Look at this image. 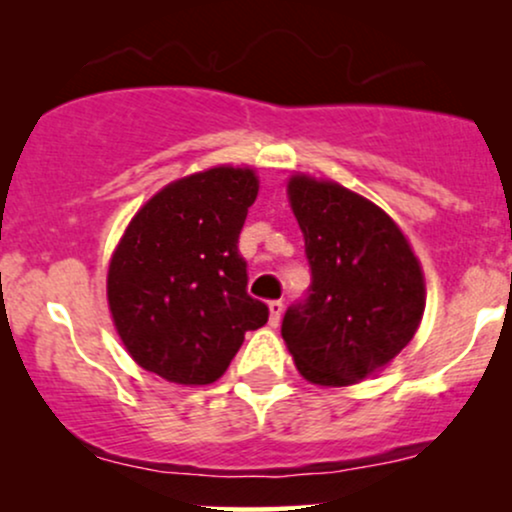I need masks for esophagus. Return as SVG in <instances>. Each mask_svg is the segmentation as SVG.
Returning a JSON list of instances; mask_svg holds the SVG:
<instances>
[{
    "instance_id": "1",
    "label": "esophagus",
    "mask_w": 512,
    "mask_h": 512,
    "mask_svg": "<svg viewBox=\"0 0 512 512\" xmlns=\"http://www.w3.org/2000/svg\"><path fill=\"white\" fill-rule=\"evenodd\" d=\"M281 315H284V301H269V322H272V327L279 325Z\"/></svg>"
}]
</instances>
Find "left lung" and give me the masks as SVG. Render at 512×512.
Returning a JSON list of instances; mask_svg holds the SVG:
<instances>
[{"mask_svg": "<svg viewBox=\"0 0 512 512\" xmlns=\"http://www.w3.org/2000/svg\"><path fill=\"white\" fill-rule=\"evenodd\" d=\"M289 199L310 286L286 310L281 337L305 380L354 385L411 342L424 315V274L397 223L356 192L296 175Z\"/></svg>", "mask_w": 512, "mask_h": 512, "instance_id": "obj_1", "label": "left lung"}]
</instances>
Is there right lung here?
<instances>
[{
  "instance_id": "obj_1",
  "label": "right lung",
  "mask_w": 512,
  "mask_h": 512,
  "mask_svg": "<svg viewBox=\"0 0 512 512\" xmlns=\"http://www.w3.org/2000/svg\"><path fill=\"white\" fill-rule=\"evenodd\" d=\"M257 197L250 168L219 166L170 182L139 209L108 269L117 334L144 370L209 385L269 308L248 293L238 252Z\"/></svg>"
}]
</instances>
